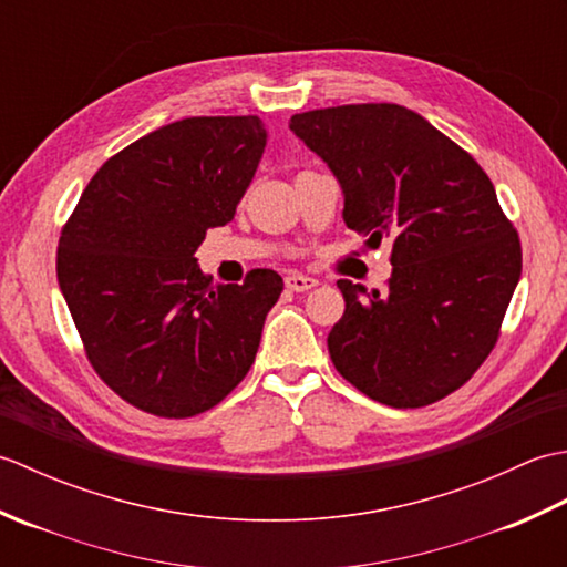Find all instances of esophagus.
Instances as JSON below:
<instances>
[{"mask_svg": "<svg viewBox=\"0 0 567 567\" xmlns=\"http://www.w3.org/2000/svg\"><path fill=\"white\" fill-rule=\"evenodd\" d=\"M285 285L290 287L292 292H309V290H315V287L319 285L315 277H309V275H302V272H290L285 277Z\"/></svg>", "mask_w": 567, "mask_h": 567, "instance_id": "34e87169", "label": "esophagus"}]
</instances>
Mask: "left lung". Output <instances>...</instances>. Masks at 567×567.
I'll return each instance as SVG.
<instances>
[{
    "label": "left lung",
    "mask_w": 567,
    "mask_h": 567,
    "mask_svg": "<svg viewBox=\"0 0 567 567\" xmlns=\"http://www.w3.org/2000/svg\"><path fill=\"white\" fill-rule=\"evenodd\" d=\"M290 128L329 165L343 221L392 244L384 292L339 280L336 370L394 409L426 406L473 378L497 343L522 277V244L495 185L424 116L400 104L295 114Z\"/></svg>",
    "instance_id": "8db88e82"
}]
</instances>
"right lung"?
Instances as JSON below:
<instances>
[{"mask_svg":"<svg viewBox=\"0 0 567 567\" xmlns=\"http://www.w3.org/2000/svg\"><path fill=\"white\" fill-rule=\"evenodd\" d=\"M265 143L258 116L155 128L100 167L60 234L58 285L90 363L143 412H207L256 360L282 277L212 285L195 250L234 219Z\"/></svg>","mask_w":567,"mask_h":567,"instance_id":"right-lung-1","label":"right lung"}]
</instances>
